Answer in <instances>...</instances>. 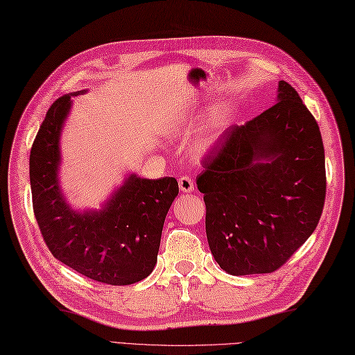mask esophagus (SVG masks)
Wrapping results in <instances>:
<instances>
[{
	"label": "esophagus",
	"instance_id": "1",
	"mask_svg": "<svg viewBox=\"0 0 355 355\" xmlns=\"http://www.w3.org/2000/svg\"><path fill=\"white\" fill-rule=\"evenodd\" d=\"M178 186H180V190H181V192H184V193L193 192V189H195V184H193L192 178L187 177V175L180 177V180H178Z\"/></svg>",
	"mask_w": 355,
	"mask_h": 355
}]
</instances>
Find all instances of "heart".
<instances>
[{"label":"heart","instance_id":"b5f03b06","mask_svg":"<svg viewBox=\"0 0 355 355\" xmlns=\"http://www.w3.org/2000/svg\"><path fill=\"white\" fill-rule=\"evenodd\" d=\"M225 124H226L225 109L216 107L202 125L201 135H199V138L196 139L193 148H192L193 154H196V156H204V154L210 151L213 148V145L217 142V139H219V136L222 135V132L225 129ZM187 125H189L187 120L178 118V120L172 121L171 133H175V135L181 133L187 129Z\"/></svg>","mask_w":355,"mask_h":355}]
</instances>
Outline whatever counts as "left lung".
Returning <instances> with one entry per match:
<instances>
[{"label": "left lung", "instance_id": "1", "mask_svg": "<svg viewBox=\"0 0 355 355\" xmlns=\"http://www.w3.org/2000/svg\"><path fill=\"white\" fill-rule=\"evenodd\" d=\"M277 103L232 125L196 178L205 201L208 246L232 276L280 268L311 237L325 201L320 127L285 80Z\"/></svg>", "mask_w": 355, "mask_h": 355}]
</instances>
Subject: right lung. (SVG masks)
I'll use <instances>...</instances> for the list:
<instances>
[{
    "label": "right lung",
    "mask_w": 355,
    "mask_h": 355,
    "mask_svg": "<svg viewBox=\"0 0 355 355\" xmlns=\"http://www.w3.org/2000/svg\"><path fill=\"white\" fill-rule=\"evenodd\" d=\"M48 109L33 142L30 181L33 210L43 240L62 264L107 285H132L151 275L169 207L178 195L175 178L130 174L102 210H73L60 187V136L71 96Z\"/></svg>",
    "instance_id": "1"
}]
</instances>
